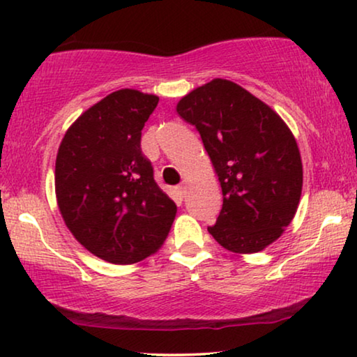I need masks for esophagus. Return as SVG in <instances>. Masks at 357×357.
<instances>
[{"label": "esophagus", "instance_id": "1", "mask_svg": "<svg viewBox=\"0 0 357 357\" xmlns=\"http://www.w3.org/2000/svg\"><path fill=\"white\" fill-rule=\"evenodd\" d=\"M177 192H178V195H180V197H185V195H187V185H185V183H182V185H180V187L177 188Z\"/></svg>", "mask_w": 357, "mask_h": 357}]
</instances>
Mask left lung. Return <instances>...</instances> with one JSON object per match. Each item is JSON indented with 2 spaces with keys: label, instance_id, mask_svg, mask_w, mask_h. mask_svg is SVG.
Here are the masks:
<instances>
[{
  "label": "left lung",
  "instance_id": "8db88e82",
  "mask_svg": "<svg viewBox=\"0 0 357 357\" xmlns=\"http://www.w3.org/2000/svg\"><path fill=\"white\" fill-rule=\"evenodd\" d=\"M202 136L222 188L208 231L227 250L260 252L294 218L302 192L297 143L281 116L236 82L213 79L178 102Z\"/></svg>",
  "mask_w": 357,
  "mask_h": 357
}]
</instances>
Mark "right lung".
Wrapping results in <instances>:
<instances>
[{
    "label": "right lung",
    "instance_id": "add662e5",
    "mask_svg": "<svg viewBox=\"0 0 357 357\" xmlns=\"http://www.w3.org/2000/svg\"><path fill=\"white\" fill-rule=\"evenodd\" d=\"M158 102L135 89L112 92L71 125L58 149L61 216L82 247L115 265L158 252L177 214L141 153V130Z\"/></svg>",
    "mask_w": 357,
    "mask_h": 357
}]
</instances>
